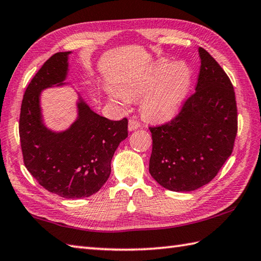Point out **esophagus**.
Returning a JSON list of instances; mask_svg holds the SVG:
<instances>
[{
    "label": "esophagus",
    "mask_w": 261,
    "mask_h": 261,
    "mask_svg": "<svg viewBox=\"0 0 261 261\" xmlns=\"http://www.w3.org/2000/svg\"><path fill=\"white\" fill-rule=\"evenodd\" d=\"M127 127H129V131H135L137 129H139V127H141V123L139 121H137L135 119H130Z\"/></svg>",
    "instance_id": "esophagus-1"
}]
</instances>
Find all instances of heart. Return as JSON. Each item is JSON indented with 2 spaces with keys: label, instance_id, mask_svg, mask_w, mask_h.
Wrapping results in <instances>:
<instances>
[{
  "label": "heart",
  "instance_id": "b5f03b06",
  "mask_svg": "<svg viewBox=\"0 0 261 261\" xmlns=\"http://www.w3.org/2000/svg\"><path fill=\"white\" fill-rule=\"evenodd\" d=\"M193 73L187 64L159 60L134 80L123 84V94L112 92L118 101L142 96L141 113L152 121H167L179 113L190 93Z\"/></svg>",
  "mask_w": 261,
  "mask_h": 261
}]
</instances>
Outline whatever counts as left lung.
<instances>
[{
	"mask_svg": "<svg viewBox=\"0 0 261 261\" xmlns=\"http://www.w3.org/2000/svg\"><path fill=\"white\" fill-rule=\"evenodd\" d=\"M198 55L201 69L195 93L169 123L149 127V173L173 192H191L208 184L231 156L237 136L231 81L205 49L199 47Z\"/></svg>",
	"mask_w": 261,
	"mask_h": 261,
	"instance_id": "obj_1",
	"label": "left lung"
}]
</instances>
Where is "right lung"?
I'll list each match as a JSON object with an SVG mask.
<instances>
[{
	"label": "right lung",
	"instance_id": "1",
	"mask_svg": "<svg viewBox=\"0 0 261 261\" xmlns=\"http://www.w3.org/2000/svg\"><path fill=\"white\" fill-rule=\"evenodd\" d=\"M71 51L53 55L28 85L21 104L19 134L23 162L43 188L64 198L88 197L111 174V160L127 137V120H109L88 107L79 93L77 119L54 131L42 119L43 90L64 86Z\"/></svg>",
	"mask_w": 261,
	"mask_h": 261
}]
</instances>
